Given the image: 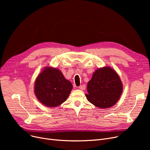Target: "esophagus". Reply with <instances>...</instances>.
<instances>
[{
    "instance_id": "1",
    "label": "esophagus",
    "mask_w": 150,
    "mask_h": 150,
    "mask_svg": "<svg viewBox=\"0 0 150 150\" xmlns=\"http://www.w3.org/2000/svg\"><path fill=\"white\" fill-rule=\"evenodd\" d=\"M78 88H79L80 89H81V90H84L85 89H86V85H84V84H83V85H81V86H80L79 87H78Z\"/></svg>"
}]
</instances>
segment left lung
<instances>
[{
    "label": "left lung",
    "mask_w": 150,
    "mask_h": 150,
    "mask_svg": "<svg viewBox=\"0 0 150 150\" xmlns=\"http://www.w3.org/2000/svg\"><path fill=\"white\" fill-rule=\"evenodd\" d=\"M88 100L100 108H108L114 105L122 92L120 78L115 70L109 67L97 70L88 82Z\"/></svg>",
    "instance_id": "8db88e82"
}]
</instances>
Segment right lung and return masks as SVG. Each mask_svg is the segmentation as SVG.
<instances>
[{
  "mask_svg": "<svg viewBox=\"0 0 150 150\" xmlns=\"http://www.w3.org/2000/svg\"><path fill=\"white\" fill-rule=\"evenodd\" d=\"M73 88L60 70L46 67L37 77L35 92L37 98L49 107H56L66 101Z\"/></svg>",
  "mask_w": 150,
  "mask_h": 150,
  "instance_id": "right-lung-1",
  "label": "right lung"
}]
</instances>
